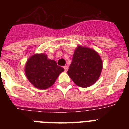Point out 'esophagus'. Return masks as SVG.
<instances>
[{
  "label": "esophagus",
  "mask_w": 129,
  "mask_h": 129,
  "mask_svg": "<svg viewBox=\"0 0 129 129\" xmlns=\"http://www.w3.org/2000/svg\"><path fill=\"white\" fill-rule=\"evenodd\" d=\"M64 71L67 72L68 69V66H64Z\"/></svg>",
  "instance_id": "esophagus-1"
}]
</instances>
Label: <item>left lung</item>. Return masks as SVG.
I'll use <instances>...</instances> for the list:
<instances>
[{"mask_svg": "<svg viewBox=\"0 0 129 129\" xmlns=\"http://www.w3.org/2000/svg\"><path fill=\"white\" fill-rule=\"evenodd\" d=\"M103 68L99 54L93 49L78 46L73 55L68 75L77 86L86 88L94 85Z\"/></svg>", "mask_w": 129, "mask_h": 129, "instance_id": "obj_1", "label": "left lung"}]
</instances>
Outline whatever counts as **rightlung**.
I'll use <instances>...</instances> for the list:
<instances>
[{
  "label": "right lung",
  "mask_w": 129,
  "mask_h": 129,
  "mask_svg": "<svg viewBox=\"0 0 129 129\" xmlns=\"http://www.w3.org/2000/svg\"><path fill=\"white\" fill-rule=\"evenodd\" d=\"M64 70V69L58 66L54 60L48 59L44 53L32 55L25 66L26 77L39 89H46L52 86Z\"/></svg>",
  "instance_id": "1"
}]
</instances>
